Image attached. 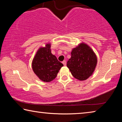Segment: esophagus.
I'll use <instances>...</instances> for the list:
<instances>
[{"label": "esophagus", "instance_id": "1", "mask_svg": "<svg viewBox=\"0 0 122 122\" xmlns=\"http://www.w3.org/2000/svg\"><path fill=\"white\" fill-rule=\"evenodd\" d=\"M62 63L63 64L64 66H66V61H65V60L63 61H62Z\"/></svg>", "mask_w": 122, "mask_h": 122}]
</instances>
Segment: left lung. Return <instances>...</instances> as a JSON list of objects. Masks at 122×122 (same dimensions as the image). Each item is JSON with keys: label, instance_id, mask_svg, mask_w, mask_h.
<instances>
[{"label": "left lung", "instance_id": "left-lung-1", "mask_svg": "<svg viewBox=\"0 0 122 122\" xmlns=\"http://www.w3.org/2000/svg\"><path fill=\"white\" fill-rule=\"evenodd\" d=\"M97 63L95 53L88 45L82 42L72 49L67 66L74 77L84 81L92 75Z\"/></svg>", "mask_w": 122, "mask_h": 122}]
</instances>
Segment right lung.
Returning <instances> with one entry per match:
<instances>
[{"label": "right lung", "instance_id": "right-lung-1", "mask_svg": "<svg viewBox=\"0 0 122 122\" xmlns=\"http://www.w3.org/2000/svg\"><path fill=\"white\" fill-rule=\"evenodd\" d=\"M51 44L40 47L35 55L32 63V69L39 78L49 82L55 78L63 65L51 53Z\"/></svg>", "mask_w": 122, "mask_h": 122}]
</instances>
